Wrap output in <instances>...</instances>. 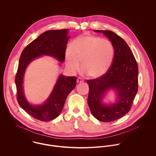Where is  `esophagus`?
<instances>
[{
    "label": "esophagus",
    "instance_id": "obj_1",
    "mask_svg": "<svg viewBox=\"0 0 156 156\" xmlns=\"http://www.w3.org/2000/svg\"><path fill=\"white\" fill-rule=\"evenodd\" d=\"M84 80L82 79H81L80 77H79V78H77V83H80V82H83Z\"/></svg>",
    "mask_w": 156,
    "mask_h": 156
}]
</instances>
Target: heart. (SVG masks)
Masks as SVG:
<instances>
[{"mask_svg": "<svg viewBox=\"0 0 156 156\" xmlns=\"http://www.w3.org/2000/svg\"><path fill=\"white\" fill-rule=\"evenodd\" d=\"M114 58L111 42L99 37L85 35L75 39L66 51V63L72 72L80 67L89 77L97 78L110 68Z\"/></svg>", "mask_w": 156, "mask_h": 156, "instance_id": "1", "label": "heart"}]
</instances>
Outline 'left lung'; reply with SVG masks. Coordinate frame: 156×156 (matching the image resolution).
Here are the masks:
<instances>
[{
    "instance_id": "1",
    "label": "left lung",
    "mask_w": 156,
    "mask_h": 156,
    "mask_svg": "<svg viewBox=\"0 0 156 156\" xmlns=\"http://www.w3.org/2000/svg\"><path fill=\"white\" fill-rule=\"evenodd\" d=\"M103 32L114 47V58L109 70L103 76L87 80L89 85L88 104L93 116L103 122L115 121L130 111L138 89V67L126 42L111 30ZM116 89L118 99L115 104L103 105L101 99L108 89Z\"/></svg>"
}]
</instances>
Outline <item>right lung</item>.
I'll return each mask as SVG.
<instances>
[{
    "label": "right lung",
    "mask_w": 156,
    "mask_h": 156,
    "mask_svg": "<svg viewBox=\"0 0 156 156\" xmlns=\"http://www.w3.org/2000/svg\"><path fill=\"white\" fill-rule=\"evenodd\" d=\"M68 41L67 29L47 30L27 45L23 50L20 58L15 78L18 103L31 116L41 121L53 120L59 115L68 95L76 87L77 78L61 75L44 104L33 106L27 102L23 94L24 73L29 64L42 55L54 56L59 61L64 62Z\"/></svg>",
    "instance_id": "add662e5"
}]
</instances>
